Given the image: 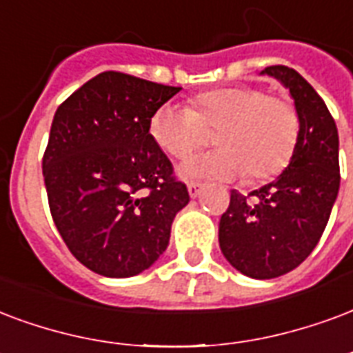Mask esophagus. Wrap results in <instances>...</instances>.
Listing matches in <instances>:
<instances>
[{"label": "esophagus", "instance_id": "34e87169", "mask_svg": "<svg viewBox=\"0 0 353 353\" xmlns=\"http://www.w3.org/2000/svg\"><path fill=\"white\" fill-rule=\"evenodd\" d=\"M203 187H205V185L200 183V181H190V183H189V194H190V198L200 196V194H202Z\"/></svg>", "mask_w": 353, "mask_h": 353}]
</instances>
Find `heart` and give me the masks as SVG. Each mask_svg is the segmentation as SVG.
<instances>
[{"label": "heart", "instance_id": "1", "mask_svg": "<svg viewBox=\"0 0 353 353\" xmlns=\"http://www.w3.org/2000/svg\"><path fill=\"white\" fill-rule=\"evenodd\" d=\"M216 129L221 148L189 159L187 177L232 179L245 176L265 181L279 176L294 155L299 134L296 106L286 97L268 95L256 85L200 93L189 106L163 104L150 121L155 143L170 157L183 159Z\"/></svg>", "mask_w": 353, "mask_h": 353}]
</instances>
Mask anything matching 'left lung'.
<instances>
[{
  "instance_id": "1",
  "label": "left lung",
  "mask_w": 353,
  "mask_h": 353,
  "mask_svg": "<svg viewBox=\"0 0 353 353\" xmlns=\"http://www.w3.org/2000/svg\"><path fill=\"white\" fill-rule=\"evenodd\" d=\"M294 99L299 134L288 168L275 181L243 196L230 194L219 223V245L239 273L275 279L309 256L320 241L339 194V132L327 106L297 70L271 65L262 70Z\"/></svg>"
}]
</instances>
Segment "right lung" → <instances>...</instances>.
<instances>
[{
    "label": "right lung",
    "instance_id": "1",
    "mask_svg": "<svg viewBox=\"0 0 353 353\" xmlns=\"http://www.w3.org/2000/svg\"><path fill=\"white\" fill-rule=\"evenodd\" d=\"M181 88L106 70L61 103L43 157L50 213L72 256L103 276L151 268L189 190L151 137Z\"/></svg>",
    "mask_w": 353,
    "mask_h": 353
}]
</instances>
